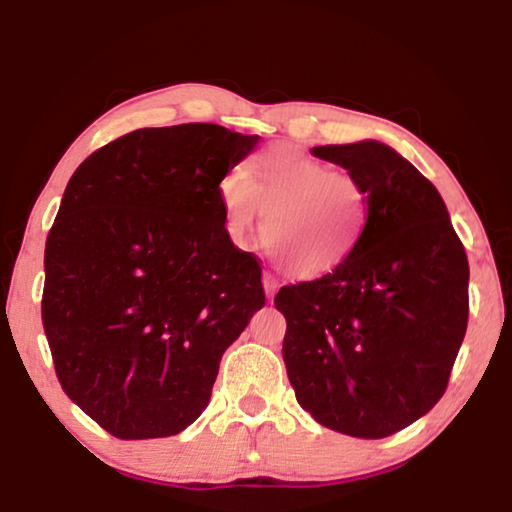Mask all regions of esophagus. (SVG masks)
Instances as JSON below:
<instances>
[{
  "instance_id": "obj_1",
  "label": "esophagus",
  "mask_w": 512,
  "mask_h": 512,
  "mask_svg": "<svg viewBox=\"0 0 512 512\" xmlns=\"http://www.w3.org/2000/svg\"><path fill=\"white\" fill-rule=\"evenodd\" d=\"M263 286H265V296H268V300L275 298V293H277V289H279L277 279L272 277V275H265V277H263Z\"/></svg>"
}]
</instances>
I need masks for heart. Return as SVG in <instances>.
Wrapping results in <instances>:
<instances>
[{
  "instance_id": "heart-1",
  "label": "heart",
  "mask_w": 512,
  "mask_h": 512,
  "mask_svg": "<svg viewBox=\"0 0 512 512\" xmlns=\"http://www.w3.org/2000/svg\"><path fill=\"white\" fill-rule=\"evenodd\" d=\"M219 205L235 240H247L263 212V247L298 279H319L347 263L368 221L361 181L291 144H272L244 174H226Z\"/></svg>"
}]
</instances>
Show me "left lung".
Instances as JSON below:
<instances>
[{"instance_id": "left-lung-1", "label": "left lung", "mask_w": 512, "mask_h": 512, "mask_svg": "<svg viewBox=\"0 0 512 512\" xmlns=\"http://www.w3.org/2000/svg\"><path fill=\"white\" fill-rule=\"evenodd\" d=\"M368 193L359 249L282 286V356L300 408L326 429L387 438L445 394L468 326V258L436 186L380 142L317 146Z\"/></svg>"}]
</instances>
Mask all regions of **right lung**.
Masks as SVG:
<instances>
[{
	"instance_id": "1",
	"label": "right lung",
	"mask_w": 512,
	"mask_h": 512,
	"mask_svg": "<svg viewBox=\"0 0 512 512\" xmlns=\"http://www.w3.org/2000/svg\"><path fill=\"white\" fill-rule=\"evenodd\" d=\"M258 135L142 128L69 179L46 237L41 321L65 394L123 440L207 408L219 363L265 305L261 265L223 223L219 181Z\"/></svg>"
}]
</instances>
